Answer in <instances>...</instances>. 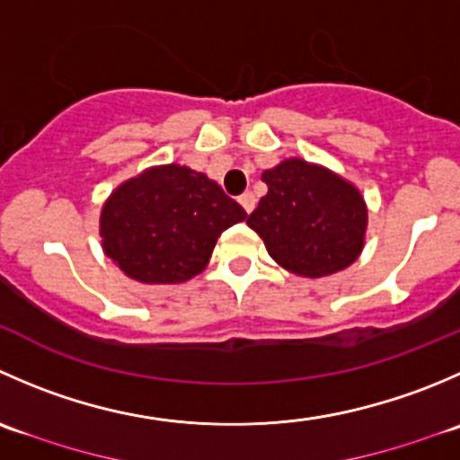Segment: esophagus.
<instances>
[{"label": "esophagus", "mask_w": 460, "mask_h": 460, "mask_svg": "<svg viewBox=\"0 0 460 460\" xmlns=\"http://www.w3.org/2000/svg\"><path fill=\"white\" fill-rule=\"evenodd\" d=\"M240 204H243V208L247 213H252L253 208H256V198H253L252 193H244V195H240V199H238Z\"/></svg>", "instance_id": "34e87169"}]
</instances>
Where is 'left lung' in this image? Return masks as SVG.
Returning a JSON list of instances; mask_svg holds the SVG:
<instances>
[{"label":"left lung","instance_id":"obj_1","mask_svg":"<svg viewBox=\"0 0 460 460\" xmlns=\"http://www.w3.org/2000/svg\"><path fill=\"white\" fill-rule=\"evenodd\" d=\"M262 181L267 195L247 225L283 270L321 279L358 261L368 211L350 181L296 157L262 172Z\"/></svg>","mask_w":460,"mask_h":460}]
</instances>
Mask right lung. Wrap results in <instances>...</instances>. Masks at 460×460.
<instances>
[{"instance_id": "obj_1", "label": "right lung", "mask_w": 460, "mask_h": 460, "mask_svg": "<svg viewBox=\"0 0 460 460\" xmlns=\"http://www.w3.org/2000/svg\"><path fill=\"white\" fill-rule=\"evenodd\" d=\"M244 217L204 172L177 164L148 168L107 198L102 252L139 283H184L208 265L222 231Z\"/></svg>"}]
</instances>
